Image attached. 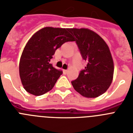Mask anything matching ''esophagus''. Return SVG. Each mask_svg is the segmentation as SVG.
<instances>
[{"label":"esophagus","mask_w":133,"mask_h":133,"mask_svg":"<svg viewBox=\"0 0 133 133\" xmlns=\"http://www.w3.org/2000/svg\"><path fill=\"white\" fill-rule=\"evenodd\" d=\"M63 74H66L67 73H68V70H63Z\"/></svg>","instance_id":"esophagus-1"}]
</instances>
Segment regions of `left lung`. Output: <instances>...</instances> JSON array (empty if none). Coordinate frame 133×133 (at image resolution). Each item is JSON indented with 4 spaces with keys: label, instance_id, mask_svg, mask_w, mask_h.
Wrapping results in <instances>:
<instances>
[{
    "label": "left lung",
    "instance_id": "obj_1",
    "mask_svg": "<svg viewBox=\"0 0 133 133\" xmlns=\"http://www.w3.org/2000/svg\"><path fill=\"white\" fill-rule=\"evenodd\" d=\"M74 37L82 58L87 65L72 81L74 89L86 98H96L104 94L113 81V61L109 46L103 39L87 29H69Z\"/></svg>",
    "mask_w": 133,
    "mask_h": 133
}]
</instances>
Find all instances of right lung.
I'll return each instance as SVG.
<instances>
[{"instance_id":"right-lung-1","label":"right lung","mask_w":133,"mask_h":133,"mask_svg":"<svg viewBox=\"0 0 133 133\" xmlns=\"http://www.w3.org/2000/svg\"><path fill=\"white\" fill-rule=\"evenodd\" d=\"M74 41L68 29L45 27L29 39L20 58L19 72L27 92L41 96L51 90L63 72L50 61L56 50L67 42Z\"/></svg>"}]
</instances>
